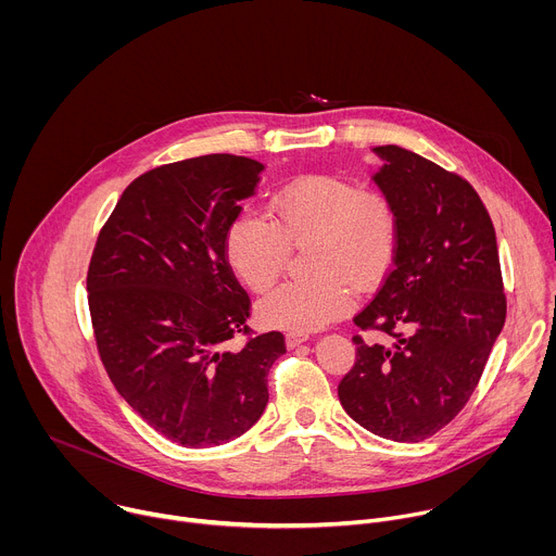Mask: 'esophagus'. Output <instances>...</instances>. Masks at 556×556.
Instances as JSON below:
<instances>
[{"instance_id":"esophagus-1","label":"esophagus","mask_w":556,"mask_h":556,"mask_svg":"<svg viewBox=\"0 0 556 556\" xmlns=\"http://www.w3.org/2000/svg\"><path fill=\"white\" fill-rule=\"evenodd\" d=\"M305 341H307V334H301V332H290V334H286V345H288L290 350L299 348V345L305 343Z\"/></svg>"}]
</instances>
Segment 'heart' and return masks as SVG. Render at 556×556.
<instances>
[{
  "label": "heart",
  "mask_w": 556,
  "mask_h": 556,
  "mask_svg": "<svg viewBox=\"0 0 556 556\" xmlns=\"http://www.w3.org/2000/svg\"><path fill=\"white\" fill-rule=\"evenodd\" d=\"M270 222L257 213L237 215L224 235L230 270L253 292L268 290L281 275L288 249L307 244L309 279L268 292L257 314L268 328L319 330L356 301V286L380 279L399 249V208L374 187L358 189L337 176H303L268 202Z\"/></svg>",
  "instance_id": "1"
}]
</instances>
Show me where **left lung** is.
I'll return each instance as SVG.
<instances>
[{"mask_svg":"<svg viewBox=\"0 0 556 556\" xmlns=\"http://www.w3.org/2000/svg\"><path fill=\"white\" fill-rule=\"evenodd\" d=\"M374 182L399 208V249L376 296L354 316V367L339 384L348 416L374 435L420 442L478 387L506 321L491 215L464 178L395 144L374 147Z\"/></svg>","mask_w":556,"mask_h":556,"instance_id":"left-lung-1","label":"left lung"}]
</instances>
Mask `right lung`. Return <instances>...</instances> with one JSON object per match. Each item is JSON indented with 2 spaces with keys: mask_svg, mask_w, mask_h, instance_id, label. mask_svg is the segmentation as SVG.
<instances>
[{
  "mask_svg": "<svg viewBox=\"0 0 556 556\" xmlns=\"http://www.w3.org/2000/svg\"><path fill=\"white\" fill-rule=\"evenodd\" d=\"M264 165L211 153L136 178L99 232L88 303L101 361L127 405L161 435L219 446L247 433L268 403L281 332L251 337V299L224 235ZM235 333H249L228 351Z\"/></svg>",
  "mask_w": 556,
  "mask_h": 556,
  "instance_id": "right-lung-1",
  "label": "right lung"
}]
</instances>
